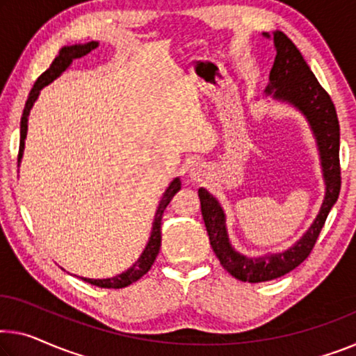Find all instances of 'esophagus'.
<instances>
[{
	"label": "esophagus",
	"instance_id": "1",
	"mask_svg": "<svg viewBox=\"0 0 356 356\" xmlns=\"http://www.w3.org/2000/svg\"><path fill=\"white\" fill-rule=\"evenodd\" d=\"M189 177H191V179H193V181H197V183L202 181V179L207 177V167L200 162L193 163V165H191V168H189Z\"/></svg>",
	"mask_w": 356,
	"mask_h": 356
}]
</instances>
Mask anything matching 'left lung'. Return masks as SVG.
<instances>
[{"instance_id":"obj_1","label":"left lung","mask_w":356,"mask_h":356,"mask_svg":"<svg viewBox=\"0 0 356 356\" xmlns=\"http://www.w3.org/2000/svg\"><path fill=\"white\" fill-rule=\"evenodd\" d=\"M262 36L273 41L277 56L269 74V84L264 94L273 100L296 108L307 121L314 135L320 156L321 173L325 181V197L320 211L310 227L293 247L278 253L262 256H248L232 247L229 240L226 213L220 200L209 191L200 188V209L209 232L210 245L221 266L240 282L259 283L278 278L302 262L310 254L318 238L321 227L336 204L341 191V168H339V121L336 108L330 95L316 81L299 49L283 31L262 33Z\"/></svg>"}]
</instances>
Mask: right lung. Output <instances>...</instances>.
<instances>
[{"mask_svg": "<svg viewBox=\"0 0 356 356\" xmlns=\"http://www.w3.org/2000/svg\"><path fill=\"white\" fill-rule=\"evenodd\" d=\"M100 42L98 41H90V42H84V44H71V46H63L58 51V56L54 58V62L51 67H49L44 73H42L38 81L33 86V89L29 95V100L25 103L24 108V114H22L20 119V147H19V162L22 161V156H24V149H25V138H26V130H29V116L33 105L40 97V92L44 89L46 86L54 83L57 78H60L65 71H67L71 63L74 62L76 58H81L89 54L90 51L98 47ZM181 189V181H179V177L173 178L170 184L167 186L165 193L162 194L159 205H157L156 215H154V221H152V227H151V234L149 238H147L145 250L141 251L140 258L136 259L132 266L129 267L127 270H124L122 273H118V275L109 277V278H87V277H79L81 280H84L90 285H95L98 288H125L129 285H132L134 282L140 280L145 273L151 269V266L154 264V261L159 254L161 250V221H162V215L165 207L170 204L172 197Z\"/></svg>", "mask_w": 356, "mask_h": 356, "instance_id": "add662e5", "label": "right lung"}]
</instances>
